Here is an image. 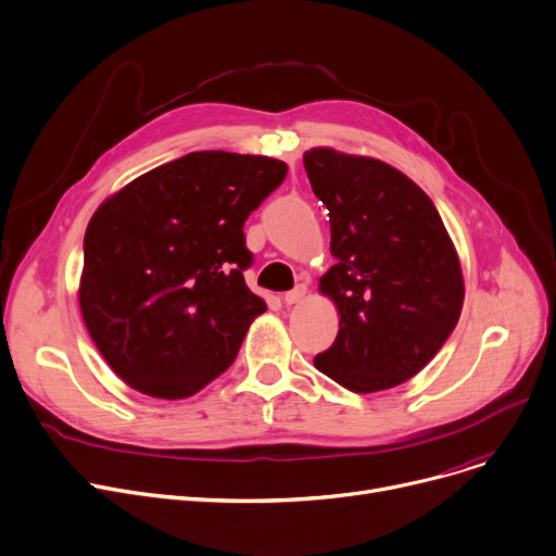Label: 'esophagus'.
Returning a JSON list of instances; mask_svg holds the SVG:
<instances>
[{
    "label": "esophagus",
    "instance_id": "obj_1",
    "mask_svg": "<svg viewBox=\"0 0 556 556\" xmlns=\"http://www.w3.org/2000/svg\"><path fill=\"white\" fill-rule=\"evenodd\" d=\"M305 293H307V287H305V285H296L291 291L285 293L282 301H285V305H296V303L303 301Z\"/></svg>",
    "mask_w": 556,
    "mask_h": 556
}]
</instances>
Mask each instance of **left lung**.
<instances>
[{
	"instance_id": "left-lung-1",
	"label": "left lung",
	"mask_w": 556,
	"mask_h": 556,
	"mask_svg": "<svg viewBox=\"0 0 556 556\" xmlns=\"http://www.w3.org/2000/svg\"><path fill=\"white\" fill-rule=\"evenodd\" d=\"M316 198L330 211L337 265L320 293L339 309V334L314 366L352 393L415 377L460 318L465 280L431 198L397 168L332 148L303 154Z\"/></svg>"
}]
</instances>
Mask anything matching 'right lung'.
<instances>
[{"label": "right lung", "instance_id": "right-lung-1", "mask_svg": "<svg viewBox=\"0 0 556 556\" xmlns=\"http://www.w3.org/2000/svg\"><path fill=\"white\" fill-rule=\"evenodd\" d=\"M287 163L190 152L137 177L87 224L78 303L110 368L143 395L184 400L236 362L267 303L244 282L242 226Z\"/></svg>", "mask_w": 556, "mask_h": 556}]
</instances>
